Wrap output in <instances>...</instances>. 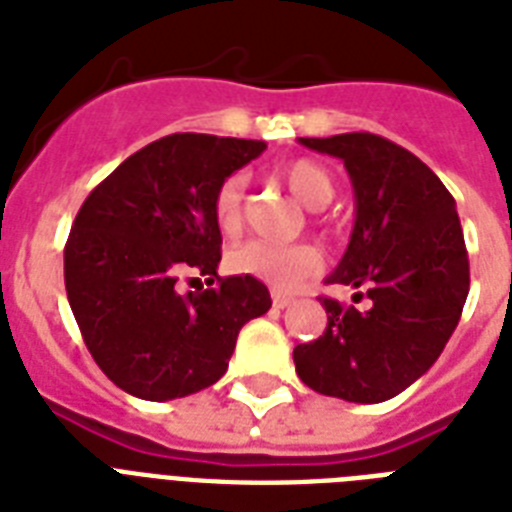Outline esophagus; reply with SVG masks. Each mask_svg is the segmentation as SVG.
<instances>
[{"label":"esophagus","mask_w":512,"mask_h":512,"mask_svg":"<svg viewBox=\"0 0 512 512\" xmlns=\"http://www.w3.org/2000/svg\"><path fill=\"white\" fill-rule=\"evenodd\" d=\"M273 305L284 311V308H289V305H292V297L281 295V292H273Z\"/></svg>","instance_id":"esophagus-1"}]
</instances>
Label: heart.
Segmentation results:
<instances>
[{
	"instance_id": "heart-1",
	"label": "heart",
	"mask_w": 512,
	"mask_h": 512,
	"mask_svg": "<svg viewBox=\"0 0 512 512\" xmlns=\"http://www.w3.org/2000/svg\"><path fill=\"white\" fill-rule=\"evenodd\" d=\"M281 180L303 207L324 209L335 199V180L321 164L300 159L281 167ZM241 207H244V175L225 177L215 193L212 209L215 220L223 231H236L241 225ZM231 271L255 276L276 292H292L308 276L321 268L319 249L311 244H271V241H247L228 255Z\"/></svg>"
}]
</instances>
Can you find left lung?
I'll list each match as a JSON object with an SVG mask.
<instances>
[{"instance_id": "obj_1", "label": "left lung", "mask_w": 512, "mask_h": 512, "mask_svg": "<svg viewBox=\"0 0 512 512\" xmlns=\"http://www.w3.org/2000/svg\"><path fill=\"white\" fill-rule=\"evenodd\" d=\"M300 143L348 170L356 223L327 284L366 289L372 308L321 297L327 329L297 345L295 369L316 393L380 404L420 380L457 329L470 289L457 204L428 164L380 135Z\"/></svg>"}]
</instances>
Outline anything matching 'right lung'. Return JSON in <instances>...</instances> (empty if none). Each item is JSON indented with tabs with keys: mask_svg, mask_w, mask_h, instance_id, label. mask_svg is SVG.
I'll return each mask as SVG.
<instances>
[{
	"mask_svg": "<svg viewBox=\"0 0 512 512\" xmlns=\"http://www.w3.org/2000/svg\"><path fill=\"white\" fill-rule=\"evenodd\" d=\"M263 151V140L177 132L84 199L63 252L68 303L95 364L130 396L172 401L215 385L239 329L271 308L255 276H217L212 209L225 177ZM185 270L209 275L210 287L180 296Z\"/></svg>",
	"mask_w": 512,
	"mask_h": 512,
	"instance_id": "add662e5",
	"label": "right lung"
}]
</instances>
